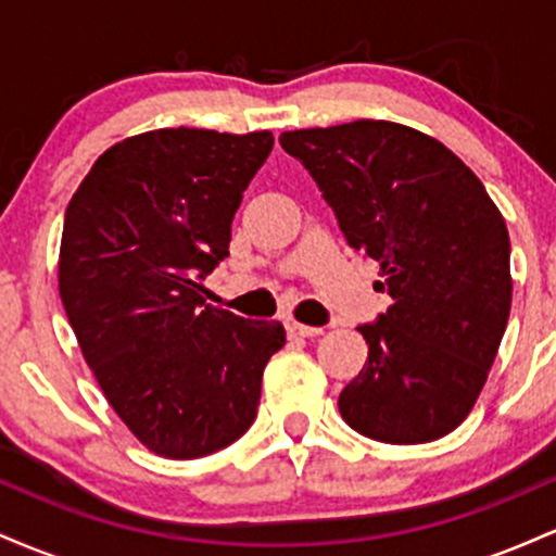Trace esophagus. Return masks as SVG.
<instances>
[{"label": "esophagus", "mask_w": 556, "mask_h": 556, "mask_svg": "<svg viewBox=\"0 0 556 556\" xmlns=\"http://www.w3.org/2000/svg\"><path fill=\"white\" fill-rule=\"evenodd\" d=\"M287 331H290V337H318L324 329L321 327H305V324L290 321L287 324Z\"/></svg>", "instance_id": "34e87169"}]
</instances>
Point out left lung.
<instances>
[{
	"label": "left lung",
	"mask_w": 556,
	"mask_h": 556,
	"mask_svg": "<svg viewBox=\"0 0 556 556\" xmlns=\"http://www.w3.org/2000/svg\"><path fill=\"white\" fill-rule=\"evenodd\" d=\"M355 251L379 261L392 305L358 327L361 374L344 424L384 444H426L468 418L507 329L509 235L486 188L437 138L387 119L279 136Z\"/></svg>",
	"instance_id": "1"
}]
</instances>
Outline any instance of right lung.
<instances>
[{
    "mask_svg": "<svg viewBox=\"0 0 556 556\" xmlns=\"http://www.w3.org/2000/svg\"><path fill=\"white\" fill-rule=\"evenodd\" d=\"M271 146L269 130L140 132L96 159L70 198L62 305L106 402L159 457L195 460L240 439L285 344L279 321H248L203 298Z\"/></svg>",
    "mask_w": 556,
    "mask_h": 556,
    "instance_id": "right-lung-1",
    "label": "right lung"
}]
</instances>
